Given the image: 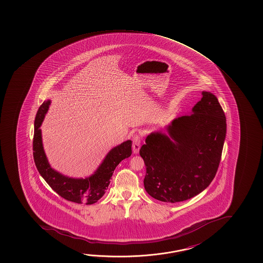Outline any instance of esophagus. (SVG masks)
Segmentation results:
<instances>
[{"instance_id":"1","label":"esophagus","mask_w":263,"mask_h":263,"mask_svg":"<svg viewBox=\"0 0 263 263\" xmlns=\"http://www.w3.org/2000/svg\"><path fill=\"white\" fill-rule=\"evenodd\" d=\"M140 137L138 135H135L133 137V145H132V148H133V152L135 154H138L140 149Z\"/></svg>"}]
</instances>
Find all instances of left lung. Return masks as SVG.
I'll return each instance as SVG.
<instances>
[{
	"label": "left lung",
	"mask_w": 263,
	"mask_h": 263,
	"mask_svg": "<svg viewBox=\"0 0 263 263\" xmlns=\"http://www.w3.org/2000/svg\"><path fill=\"white\" fill-rule=\"evenodd\" d=\"M202 95L191 115L173 120L167 134H149L139 151L146 165L145 190L161 202L193 198L206 189L217 172L227 119L215 95Z\"/></svg>",
	"instance_id": "8db88e82"
}]
</instances>
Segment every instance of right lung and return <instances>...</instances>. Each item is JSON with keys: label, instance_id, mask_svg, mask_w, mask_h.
Returning a JSON list of instances; mask_svg holds the SVG:
<instances>
[{"label": "right lung", "instance_id": "1", "mask_svg": "<svg viewBox=\"0 0 263 263\" xmlns=\"http://www.w3.org/2000/svg\"><path fill=\"white\" fill-rule=\"evenodd\" d=\"M50 103V100L45 101L39 107L35 117L33 155L36 168L48 185L62 198L77 203L92 204L105 194V191L110 184V179L117 165L132 154V141L126 140L109 151L99 167L90 176L84 179L65 176L52 168L48 162L44 151L42 133L39 128L42 125Z\"/></svg>", "mask_w": 263, "mask_h": 263}]
</instances>
